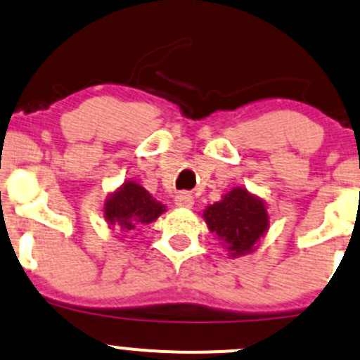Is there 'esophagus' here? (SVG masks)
Returning <instances> with one entry per match:
<instances>
[{
  "mask_svg": "<svg viewBox=\"0 0 360 360\" xmlns=\"http://www.w3.org/2000/svg\"><path fill=\"white\" fill-rule=\"evenodd\" d=\"M175 205L180 207H191L194 205V198H192L188 192H179V194L175 195Z\"/></svg>",
  "mask_w": 360,
  "mask_h": 360,
  "instance_id": "34e87169",
  "label": "esophagus"
}]
</instances>
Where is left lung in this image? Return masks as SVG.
<instances>
[{"label":"left lung","mask_w":360,"mask_h":360,"mask_svg":"<svg viewBox=\"0 0 360 360\" xmlns=\"http://www.w3.org/2000/svg\"><path fill=\"white\" fill-rule=\"evenodd\" d=\"M202 217L210 231L227 244L232 257L250 253L269 227L263 201L240 187L232 188L221 201L207 206Z\"/></svg>","instance_id":"obj_1"}]
</instances>
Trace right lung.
Returning <instances> with one entry per match:
<instances>
[{
	"instance_id": "1",
	"label": "right lung",
	"mask_w": 360,
	"mask_h": 360,
	"mask_svg": "<svg viewBox=\"0 0 360 360\" xmlns=\"http://www.w3.org/2000/svg\"><path fill=\"white\" fill-rule=\"evenodd\" d=\"M162 211L165 205L155 201L146 188L133 181H126L120 191L107 199L105 220L123 232H131L154 221Z\"/></svg>"
}]
</instances>
